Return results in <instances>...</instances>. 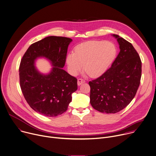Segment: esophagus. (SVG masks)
<instances>
[{
  "instance_id": "34e87169",
  "label": "esophagus",
  "mask_w": 156,
  "mask_h": 156,
  "mask_svg": "<svg viewBox=\"0 0 156 156\" xmlns=\"http://www.w3.org/2000/svg\"><path fill=\"white\" fill-rule=\"evenodd\" d=\"M85 81L84 80L82 79H79L77 80V85H78L79 86H80V85H82V83H85Z\"/></svg>"
}]
</instances>
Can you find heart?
<instances>
[{"label":"heart","mask_w":156,"mask_h":156,"mask_svg":"<svg viewBox=\"0 0 156 156\" xmlns=\"http://www.w3.org/2000/svg\"><path fill=\"white\" fill-rule=\"evenodd\" d=\"M115 55L116 48L112 43L90 41L78 45L74 53L67 55L66 62L71 75H77L83 65L86 74L97 77L106 72Z\"/></svg>","instance_id":"obj_1"}]
</instances>
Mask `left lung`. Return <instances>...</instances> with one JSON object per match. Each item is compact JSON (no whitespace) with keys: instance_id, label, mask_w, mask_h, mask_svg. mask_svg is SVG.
<instances>
[{"instance_id":"left-lung-1","label":"left lung","mask_w":156,"mask_h":156,"mask_svg":"<svg viewBox=\"0 0 156 156\" xmlns=\"http://www.w3.org/2000/svg\"><path fill=\"white\" fill-rule=\"evenodd\" d=\"M120 52L111 67L102 76L90 81V104L103 113H116L135 97L140 83L141 61L132 44L116 34Z\"/></svg>"}]
</instances>
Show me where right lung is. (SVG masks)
<instances>
[{"label":"right lung","instance_id":"1","mask_svg":"<svg viewBox=\"0 0 156 156\" xmlns=\"http://www.w3.org/2000/svg\"><path fill=\"white\" fill-rule=\"evenodd\" d=\"M72 41L68 37H47L30 45L21 61L20 83L24 98L31 108L45 116L65 112L77 89V79L63 69ZM41 57L49 60L52 66L47 74L35 66Z\"/></svg>","mask_w":156,"mask_h":156}]
</instances>
